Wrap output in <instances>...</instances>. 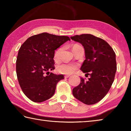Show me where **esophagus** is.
<instances>
[{
	"label": "esophagus",
	"instance_id": "1",
	"mask_svg": "<svg viewBox=\"0 0 131 131\" xmlns=\"http://www.w3.org/2000/svg\"><path fill=\"white\" fill-rule=\"evenodd\" d=\"M70 76V75H69V74H68V75H65V78H68V77H69Z\"/></svg>",
	"mask_w": 131,
	"mask_h": 131
}]
</instances>
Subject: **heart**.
Listing matches in <instances>:
<instances>
[{"mask_svg": "<svg viewBox=\"0 0 131 131\" xmlns=\"http://www.w3.org/2000/svg\"><path fill=\"white\" fill-rule=\"evenodd\" d=\"M77 46H79L78 44H75L73 46L76 47ZM62 51V48H59L58 49L55 51L54 55V58L55 61H58L60 59L61 53ZM77 65L73 63H62L57 66V70L59 73L65 74H70L75 72L77 69Z\"/></svg>", "mask_w": 131, "mask_h": 131, "instance_id": "1", "label": "heart"}]
</instances>
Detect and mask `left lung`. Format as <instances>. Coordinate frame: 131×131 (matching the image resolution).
<instances>
[{
  "label": "left lung",
  "instance_id": "obj_1",
  "mask_svg": "<svg viewBox=\"0 0 131 131\" xmlns=\"http://www.w3.org/2000/svg\"><path fill=\"white\" fill-rule=\"evenodd\" d=\"M81 43L85 59L80 69L88 80L81 77L79 85L73 89V96L86 105H94L107 94L113 83L117 70L116 54L107 42L91 34L70 37Z\"/></svg>",
  "mask_w": 131,
  "mask_h": 131
}]
</instances>
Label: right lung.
<instances>
[{
	"instance_id": "1",
	"label": "right lung",
	"mask_w": 131,
	"mask_h": 131,
	"mask_svg": "<svg viewBox=\"0 0 131 131\" xmlns=\"http://www.w3.org/2000/svg\"><path fill=\"white\" fill-rule=\"evenodd\" d=\"M70 39L68 36L43 33L34 35L22 44L18 53L16 72L22 90L34 102L40 103L54 95L63 74H55V50Z\"/></svg>"
}]
</instances>
